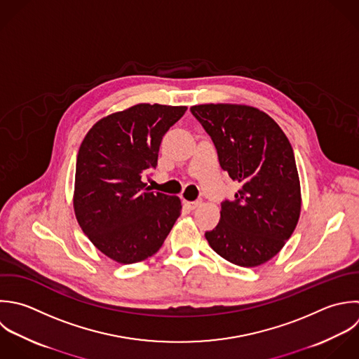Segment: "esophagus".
Listing matches in <instances>:
<instances>
[{"mask_svg": "<svg viewBox=\"0 0 359 359\" xmlns=\"http://www.w3.org/2000/svg\"><path fill=\"white\" fill-rule=\"evenodd\" d=\"M184 205L187 207V208H190V210H196L197 207H200L201 205V201H184Z\"/></svg>", "mask_w": 359, "mask_h": 359, "instance_id": "esophagus-1", "label": "esophagus"}]
</instances>
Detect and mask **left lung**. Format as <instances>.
Listing matches in <instances>:
<instances>
[{
  "label": "left lung",
  "mask_w": 359,
  "mask_h": 359,
  "mask_svg": "<svg viewBox=\"0 0 359 359\" xmlns=\"http://www.w3.org/2000/svg\"><path fill=\"white\" fill-rule=\"evenodd\" d=\"M211 137L219 165L241 183L235 200L221 204V219L205 239L215 253L241 267L273 259L301 215V183L292 147L264 111L231 103L191 106Z\"/></svg>",
  "instance_id": "8db88e82"
}]
</instances>
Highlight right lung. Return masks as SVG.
Returning <instances> with one entry per match:
<instances>
[{
  "mask_svg": "<svg viewBox=\"0 0 359 359\" xmlns=\"http://www.w3.org/2000/svg\"><path fill=\"white\" fill-rule=\"evenodd\" d=\"M186 110L138 103L100 118L79 147L76 221L95 248L120 264L155 255L180 215V198L149 191L141 176L158 165L162 137Z\"/></svg>",
  "mask_w": 359,
  "mask_h": 359,
  "instance_id": "obj_1",
  "label": "right lung"
}]
</instances>
